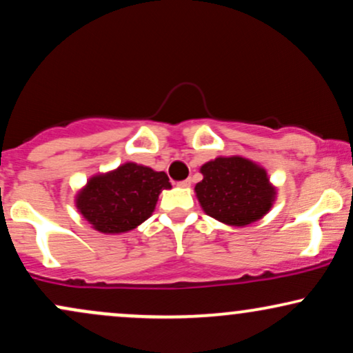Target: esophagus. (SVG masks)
<instances>
[{
    "label": "esophagus",
    "mask_w": 353,
    "mask_h": 353,
    "mask_svg": "<svg viewBox=\"0 0 353 353\" xmlns=\"http://www.w3.org/2000/svg\"><path fill=\"white\" fill-rule=\"evenodd\" d=\"M179 188H184V189H188V188H190V179H185V181H182V182H179Z\"/></svg>",
    "instance_id": "34e87169"
}]
</instances>
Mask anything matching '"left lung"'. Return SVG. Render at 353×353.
<instances>
[{
  "label": "left lung",
  "instance_id": "left-lung-1",
  "mask_svg": "<svg viewBox=\"0 0 353 353\" xmlns=\"http://www.w3.org/2000/svg\"><path fill=\"white\" fill-rule=\"evenodd\" d=\"M194 192L202 210L232 228L261 221L277 199V188L261 164L242 156H219L201 165Z\"/></svg>",
  "mask_w": 353,
  "mask_h": 353
}]
</instances>
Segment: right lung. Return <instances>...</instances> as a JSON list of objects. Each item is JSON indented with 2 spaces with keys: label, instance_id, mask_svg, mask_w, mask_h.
<instances>
[{
  "label": "right lung",
  "instance_id": "add662e5",
  "mask_svg": "<svg viewBox=\"0 0 353 353\" xmlns=\"http://www.w3.org/2000/svg\"><path fill=\"white\" fill-rule=\"evenodd\" d=\"M165 172L148 165L124 163L108 172L94 174L78 190V212L103 234H123L152 216L159 194L171 189Z\"/></svg>",
  "mask_w": 353,
  "mask_h": 353
}]
</instances>
